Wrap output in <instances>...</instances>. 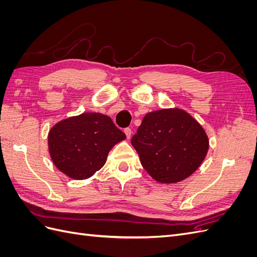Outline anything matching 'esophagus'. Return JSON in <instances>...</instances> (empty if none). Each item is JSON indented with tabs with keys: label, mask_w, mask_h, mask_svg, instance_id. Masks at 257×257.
I'll use <instances>...</instances> for the list:
<instances>
[{
	"label": "esophagus",
	"mask_w": 257,
	"mask_h": 257,
	"mask_svg": "<svg viewBox=\"0 0 257 257\" xmlns=\"http://www.w3.org/2000/svg\"><path fill=\"white\" fill-rule=\"evenodd\" d=\"M124 133H125L126 138H127V139H130V138H131V135H132V130H131L130 127L124 128Z\"/></svg>",
	"instance_id": "1"
}]
</instances>
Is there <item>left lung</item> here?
<instances>
[{"instance_id":"left-lung-1","label":"left lung","mask_w":257,"mask_h":257,"mask_svg":"<svg viewBox=\"0 0 257 257\" xmlns=\"http://www.w3.org/2000/svg\"><path fill=\"white\" fill-rule=\"evenodd\" d=\"M131 143L143 167L160 183H176L190 177L209 149L205 130L179 108L147 113Z\"/></svg>"}]
</instances>
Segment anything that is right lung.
Here are the masks:
<instances>
[{
  "label": "right lung",
  "mask_w": 257,
  "mask_h": 257,
  "mask_svg": "<svg viewBox=\"0 0 257 257\" xmlns=\"http://www.w3.org/2000/svg\"><path fill=\"white\" fill-rule=\"evenodd\" d=\"M125 138L108 115L85 112L53 125L48 148L59 170L75 180H83L102 168L111 148Z\"/></svg>",
  "instance_id": "obj_1"
}]
</instances>
